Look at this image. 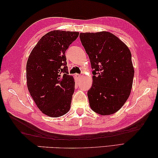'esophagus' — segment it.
Returning a JSON list of instances; mask_svg holds the SVG:
<instances>
[{
  "label": "esophagus",
  "mask_w": 158,
  "mask_h": 158,
  "mask_svg": "<svg viewBox=\"0 0 158 158\" xmlns=\"http://www.w3.org/2000/svg\"><path fill=\"white\" fill-rule=\"evenodd\" d=\"M76 78L80 79V78H81V77H82V76H81L80 74H76Z\"/></svg>",
  "instance_id": "obj_1"
}]
</instances>
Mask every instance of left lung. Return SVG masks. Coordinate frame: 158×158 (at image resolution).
Returning a JSON list of instances; mask_svg holds the SVG:
<instances>
[{
    "label": "left lung",
    "instance_id": "8db88e82",
    "mask_svg": "<svg viewBox=\"0 0 158 158\" xmlns=\"http://www.w3.org/2000/svg\"><path fill=\"white\" fill-rule=\"evenodd\" d=\"M80 38L94 70L87 92L89 106L99 115H112L130 95L134 75L131 52L108 31L81 33Z\"/></svg>",
    "mask_w": 158,
    "mask_h": 158
}]
</instances>
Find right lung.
<instances>
[{"mask_svg": "<svg viewBox=\"0 0 158 158\" xmlns=\"http://www.w3.org/2000/svg\"><path fill=\"white\" fill-rule=\"evenodd\" d=\"M76 31L55 30L44 35L31 52L27 64V84L37 107L52 118L70 110L75 89L65 52L78 37Z\"/></svg>", "mask_w": 158, "mask_h": 158, "instance_id": "1", "label": "right lung"}]
</instances>
